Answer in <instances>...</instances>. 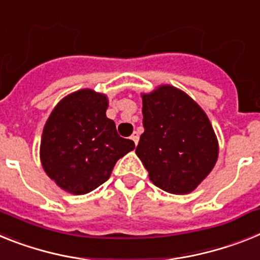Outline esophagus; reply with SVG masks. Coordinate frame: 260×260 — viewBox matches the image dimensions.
<instances>
[{
    "label": "esophagus",
    "mask_w": 260,
    "mask_h": 260,
    "mask_svg": "<svg viewBox=\"0 0 260 260\" xmlns=\"http://www.w3.org/2000/svg\"><path fill=\"white\" fill-rule=\"evenodd\" d=\"M139 139H140L139 132H136V131H135V132L132 133V136H131V140H132L133 143H135V145H137V143H139Z\"/></svg>",
    "instance_id": "1"
}]
</instances>
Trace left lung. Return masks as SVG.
<instances>
[{"mask_svg": "<svg viewBox=\"0 0 260 260\" xmlns=\"http://www.w3.org/2000/svg\"><path fill=\"white\" fill-rule=\"evenodd\" d=\"M144 133L136 154L153 184L184 195L212 171L218 144L208 116L196 102L173 86L143 95Z\"/></svg>", "mask_w": 260, "mask_h": 260, "instance_id": "1", "label": "left lung"}]
</instances>
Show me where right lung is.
I'll use <instances>...</instances> for the list:
<instances>
[{"mask_svg": "<svg viewBox=\"0 0 260 260\" xmlns=\"http://www.w3.org/2000/svg\"><path fill=\"white\" fill-rule=\"evenodd\" d=\"M107 96L80 90L65 96L48 117L42 136L44 171L68 192L83 195L108 180L117 159L135 149L106 116Z\"/></svg>", "mask_w": 260, "mask_h": 260, "instance_id": "obj_1", "label": "right lung"}]
</instances>
